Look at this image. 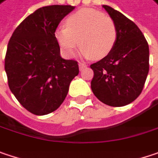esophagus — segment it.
Instances as JSON below:
<instances>
[{"label": "esophagus", "mask_w": 158, "mask_h": 158, "mask_svg": "<svg viewBox=\"0 0 158 158\" xmlns=\"http://www.w3.org/2000/svg\"><path fill=\"white\" fill-rule=\"evenodd\" d=\"M86 66H87V65H86L85 64H84V63H79V70H80V71H83Z\"/></svg>", "instance_id": "34e87169"}]
</instances>
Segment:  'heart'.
Returning <instances> with one entry per match:
<instances>
[{"mask_svg": "<svg viewBox=\"0 0 158 158\" xmlns=\"http://www.w3.org/2000/svg\"><path fill=\"white\" fill-rule=\"evenodd\" d=\"M118 31L114 20L102 11L85 8L66 19V27H59L55 38L62 52L72 56L81 44L80 54L86 58L101 59L113 49Z\"/></svg>", "mask_w": 158, "mask_h": 158, "instance_id": "obj_1", "label": "heart"}]
</instances>
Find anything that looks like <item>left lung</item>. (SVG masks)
Masks as SVG:
<instances>
[{"mask_svg": "<svg viewBox=\"0 0 158 158\" xmlns=\"http://www.w3.org/2000/svg\"><path fill=\"white\" fill-rule=\"evenodd\" d=\"M117 27L113 49L91 64L94 94L109 106L130 104L141 94L149 70V48L139 27L110 6L102 5Z\"/></svg>", "mask_w": 158, "mask_h": 158, "instance_id": "1", "label": "left lung"}]
</instances>
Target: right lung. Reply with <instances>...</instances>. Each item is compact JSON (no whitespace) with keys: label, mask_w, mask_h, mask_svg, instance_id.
I'll return each instance as SVG.
<instances>
[{"label":"right lung","mask_w":158,"mask_h":158,"mask_svg":"<svg viewBox=\"0 0 158 158\" xmlns=\"http://www.w3.org/2000/svg\"><path fill=\"white\" fill-rule=\"evenodd\" d=\"M75 7L45 6L26 18L8 43L5 72L11 93L35 115H46L59 107L71 81L79 73L78 64L60 56L55 31Z\"/></svg>","instance_id":"1"}]
</instances>
